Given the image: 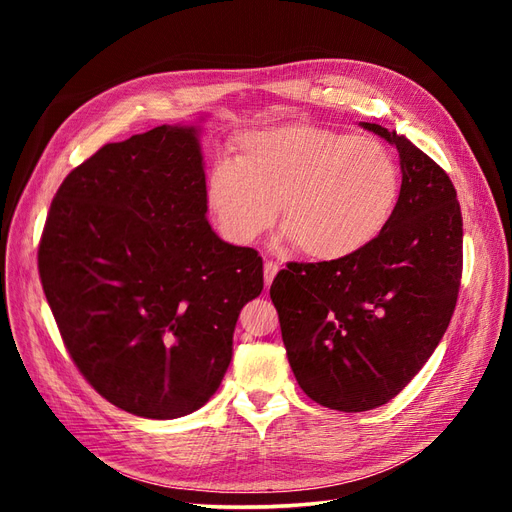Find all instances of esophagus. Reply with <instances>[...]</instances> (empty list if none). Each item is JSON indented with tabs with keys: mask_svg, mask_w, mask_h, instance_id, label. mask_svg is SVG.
<instances>
[{
	"mask_svg": "<svg viewBox=\"0 0 512 512\" xmlns=\"http://www.w3.org/2000/svg\"><path fill=\"white\" fill-rule=\"evenodd\" d=\"M277 271H280V267H277L275 262H265V286H267V288L273 284Z\"/></svg>",
	"mask_w": 512,
	"mask_h": 512,
	"instance_id": "obj_1",
	"label": "esophagus"
}]
</instances>
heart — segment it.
Listing matches in <instances>:
<instances>
[{"label": "heart", "instance_id": "obj_1", "mask_svg": "<svg viewBox=\"0 0 512 512\" xmlns=\"http://www.w3.org/2000/svg\"><path fill=\"white\" fill-rule=\"evenodd\" d=\"M399 192V166L376 138L286 123L237 138L235 162L211 168L207 207L237 245L265 235L282 207L284 239L309 258L337 262L382 237Z\"/></svg>", "mask_w": 512, "mask_h": 512}]
</instances>
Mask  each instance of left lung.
<instances>
[{"instance_id": "1", "label": "left lung", "mask_w": 512, "mask_h": 512, "mask_svg": "<svg viewBox=\"0 0 512 512\" xmlns=\"http://www.w3.org/2000/svg\"><path fill=\"white\" fill-rule=\"evenodd\" d=\"M359 126L399 153L389 228L361 254L288 265L271 284L294 378L339 412L378 408L421 371L455 312L463 256L453 181L404 134Z\"/></svg>"}]
</instances>
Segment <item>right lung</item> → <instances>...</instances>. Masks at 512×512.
Returning <instances> with one entry per match:
<instances>
[{
	"label": "right lung",
	"mask_w": 512,
	"mask_h": 512,
	"mask_svg": "<svg viewBox=\"0 0 512 512\" xmlns=\"http://www.w3.org/2000/svg\"><path fill=\"white\" fill-rule=\"evenodd\" d=\"M196 123L104 145L61 183L42 232L40 280L76 367L143 418L203 408L232 335L262 292V258L207 220Z\"/></svg>",
	"instance_id": "1"
}]
</instances>
